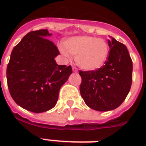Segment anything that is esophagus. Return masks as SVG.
<instances>
[{
  "instance_id": "34e87169",
  "label": "esophagus",
  "mask_w": 146,
  "mask_h": 146,
  "mask_svg": "<svg viewBox=\"0 0 146 146\" xmlns=\"http://www.w3.org/2000/svg\"><path fill=\"white\" fill-rule=\"evenodd\" d=\"M72 69H73V72H75V73H77L78 70H77V68L76 67V66H73V67H72Z\"/></svg>"
}]
</instances>
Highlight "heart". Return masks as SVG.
I'll return each mask as SVG.
<instances>
[{
    "label": "heart",
    "instance_id": "1",
    "mask_svg": "<svg viewBox=\"0 0 146 146\" xmlns=\"http://www.w3.org/2000/svg\"><path fill=\"white\" fill-rule=\"evenodd\" d=\"M60 50L65 57L76 56V64L86 71L96 70L103 66L109 53V47L103 38L82 35L65 41Z\"/></svg>",
    "mask_w": 146,
    "mask_h": 146
}]
</instances>
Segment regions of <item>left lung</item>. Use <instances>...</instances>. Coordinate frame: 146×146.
<instances>
[{"label":"left lung","mask_w":146,"mask_h":146,"mask_svg":"<svg viewBox=\"0 0 146 146\" xmlns=\"http://www.w3.org/2000/svg\"><path fill=\"white\" fill-rule=\"evenodd\" d=\"M109 55L104 66L93 71L80 70L81 96L92 109L108 111L122 104L133 79V62L127 47L113 38L108 40Z\"/></svg>","instance_id":"left-lung-1"}]
</instances>
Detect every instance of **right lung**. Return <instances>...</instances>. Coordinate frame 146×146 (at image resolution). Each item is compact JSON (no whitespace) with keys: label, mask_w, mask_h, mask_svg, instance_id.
<instances>
[{"label":"right lung","mask_w":146,"mask_h":146,"mask_svg":"<svg viewBox=\"0 0 146 146\" xmlns=\"http://www.w3.org/2000/svg\"><path fill=\"white\" fill-rule=\"evenodd\" d=\"M47 29L32 31L13 48L7 67V86L18 105L34 113L53 108L60 87L72 73L71 66L58 65L60 52L46 38Z\"/></svg>","instance_id":"add662e5"}]
</instances>
